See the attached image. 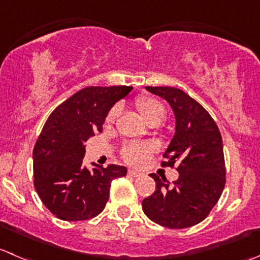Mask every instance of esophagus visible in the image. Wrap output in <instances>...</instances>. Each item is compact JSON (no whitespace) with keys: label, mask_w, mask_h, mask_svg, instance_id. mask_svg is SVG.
<instances>
[{"label":"esophagus","mask_w":260,"mask_h":260,"mask_svg":"<svg viewBox=\"0 0 260 260\" xmlns=\"http://www.w3.org/2000/svg\"><path fill=\"white\" fill-rule=\"evenodd\" d=\"M128 174H129L131 176H141V175H142V173H140V171H136V170H128Z\"/></svg>","instance_id":"34e87169"}]
</instances>
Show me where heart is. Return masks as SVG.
<instances>
[{
    "instance_id": "heart-1",
    "label": "heart",
    "mask_w": 260,
    "mask_h": 260,
    "mask_svg": "<svg viewBox=\"0 0 260 260\" xmlns=\"http://www.w3.org/2000/svg\"><path fill=\"white\" fill-rule=\"evenodd\" d=\"M135 107L138 114L141 115V118L147 124H152V123L153 124H160L166 115V110L164 108V105L161 103H158L157 100L151 99V98H138L135 103ZM117 114L118 112L115 108L108 113L107 119H105L107 125H112L114 123ZM153 150H155V147H153L152 143H133V145L127 146L123 150L122 156L125 162L135 166H141L148 160V157L153 152Z\"/></svg>"
}]
</instances>
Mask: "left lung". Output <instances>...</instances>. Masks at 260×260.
<instances>
[{"label":"left lung","instance_id":"obj_1","mask_svg":"<svg viewBox=\"0 0 260 260\" xmlns=\"http://www.w3.org/2000/svg\"><path fill=\"white\" fill-rule=\"evenodd\" d=\"M169 103L175 133L164 152L162 166H178L173 184L150 174L156 181L152 196L142 201L145 215L169 229H185L205 220L225 188L222 137L210 113L176 87L146 86Z\"/></svg>","mask_w":260,"mask_h":260}]
</instances>
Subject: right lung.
I'll use <instances>...</instances> for the list:
<instances>
[{
    "label": "right lung",
    "mask_w": 260,
    "mask_h": 260,
    "mask_svg": "<svg viewBox=\"0 0 260 260\" xmlns=\"http://www.w3.org/2000/svg\"><path fill=\"white\" fill-rule=\"evenodd\" d=\"M131 86H90L58 105L45 122L32 151L34 186L45 207L64 221L92 218L104 210L112 180L127 168L84 165L85 142L102 132L108 113Z\"/></svg>",
    "instance_id": "add662e5"
}]
</instances>
